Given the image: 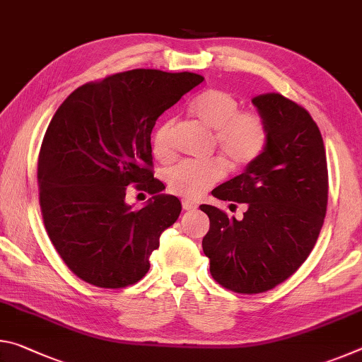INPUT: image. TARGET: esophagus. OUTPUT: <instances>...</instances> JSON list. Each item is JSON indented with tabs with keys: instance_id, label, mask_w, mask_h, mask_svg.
Wrapping results in <instances>:
<instances>
[{
	"instance_id": "obj_1",
	"label": "esophagus",
	"mask_w": 362,
	"mask_h": 362,
	"mask_svg": "<svg viewBox=\"0 0 362 362\" xmlns=\"http://www.w3.org/2000/svg\"><path fill=\"white\" fill-rule=\"evenodd\" d=\"M182 206H183V209H185V211H196V209H198V203H196V201H192V199H183Z\"/></svg>"
}]
</instances>
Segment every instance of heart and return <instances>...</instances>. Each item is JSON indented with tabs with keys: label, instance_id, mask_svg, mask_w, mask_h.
Masks as SVG:
<instances>
[{
	"label": "heart",
	"instance_id": "heart-1",
	"mask_svg": "<svg viewBox=\"0 0 362 362\" xmlns=\"http://www.w3.org/2000/svg\"><path fill=\"white\" fill-rule=\"evenodd\" d=\"M189 113L196 121L214 132V142L233 166H244L260 155L267 145L268 129L262 116L243 110L233 94L222 89H207L189 103ZM174 122L163 121L151 137V151L158 161L174 158L170 132ZM225 163L220 158L188 159L170 168L166 174L169 189L185 198H198L225 175Z\"/></svg>",
	"mask_w": 362,
	"mask_h": 362
}]
</instances>
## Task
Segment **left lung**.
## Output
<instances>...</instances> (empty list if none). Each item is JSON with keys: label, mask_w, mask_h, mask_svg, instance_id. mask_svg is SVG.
Wrapping results in <instances>:
<instances>
[{"label": "left lung", "mask_w": 362, "mask_h": 362, "mask_svg": "<svg viewBox=\"0 0 362 362\" xmlns=\"http://www.w3.org/2000/svg\"><path fill=\"white\" fill-rule=\"evenodd\" d=\"M268 129L267 145L243 174L212 189L246 203L241 220L203 204L211 228L203 250L218 284L260 293L286 281L313 250L327 207V161L320 127L281 94L252 99Z\"/></svg>", "instance_id": "1"}]
</instances>
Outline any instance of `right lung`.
<instances>
[{
	"label": "right lung",
	"mask_w": 362,
	"mask_h": 362,
	"mask_svg": "<svg viewBox=\"0 0 362 362\" xmlns=\"http://www.w3.org/2000/svg\"><path fill=\"white\" fill-rule=\"evenodd\" d=\"M203 81L188 71L118 73L73 90L52 116L38 158L40 206L54 247L86 283L119 289L150 269L182 211L153 177L151 131ZM131 182L153 194L139 211L125 203Z\"/></svg>",
	"instance_id": "add662e5"
}]
</instances>
